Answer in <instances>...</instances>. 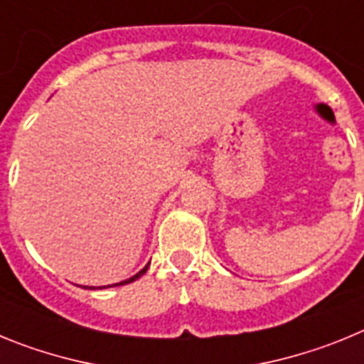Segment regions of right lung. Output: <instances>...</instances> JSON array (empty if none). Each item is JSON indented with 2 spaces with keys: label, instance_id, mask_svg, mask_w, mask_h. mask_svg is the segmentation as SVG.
Returning <instances> with one entry per match:
<instances>
[{
  "label": "right lung",
  "instance_id": "obj_1",
  "mask_svg": "<svg viewBox=\"0 0 364 364\" xmlns=\"http://www.w3.org/2000/svg\"><path fill=\"white\" fill-rule=\"evenodd\" d=\"M149 264L151 262H147L146 266H144L142 269H140V272L136 273V275H133V277H129V279H125V281H120V282H117V284H109V286H124V284H129V282H134L136 281V279H140L144 275V273L147 272V268H149ZM107 286V288H109ZM83 288H85V290H98V288H95V286H83ZM102 288H105V286H100V290H102Z\"/></svg>",
  "mask_w": 364,
  "mask_h": 364
}]
</instances>
